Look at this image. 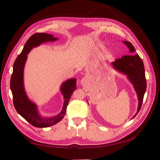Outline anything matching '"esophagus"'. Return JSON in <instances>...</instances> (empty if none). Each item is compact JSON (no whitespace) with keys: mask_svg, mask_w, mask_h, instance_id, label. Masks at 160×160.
<instances>
[{"mask_svg":"<svg viewBox=\"0 0 160 160\" xmlns=\"http://www.w3.org/2000/svg\"><path fill=\"white\" fill-rule=\"evenodd\" d=\"M87 82V79L86 78H83V79L81 80V83H82V85H84V84H85Z\"/></svg>","mask_w":160,"mask_h":160,"instance_id":"34e87169","label":"esophagus"}]
</instances>
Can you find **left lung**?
<instances>
[{
	"label": "left lung",
	"instance_id": "left-lung-1",
	"mask_svg": "<svg viewBox=\"0 0 160 160\" xmlns=\"http://www.w3.org/2000/svg\"><path fill=\"white\" fill-rule=\"evenodd\" d=\"M123 42L129 48L130 53H132L134 52L135 48L131 42L127 41H123ZM112 66L114 69L127 75L129 80L133 85L135 90L137 92L139 103L138 112L133 116L134 118L141 108L143 97L147 88L144 64L138 54H132V55L123 56L121 58L116 59L114 62H112Z\"/></svg>",
	"mask_w": 160,
	"mask_h": 160
}]
</instances>
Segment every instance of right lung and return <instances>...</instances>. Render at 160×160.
I'll return each instance as SVG.
<instances>
[{
    "mask_svg": "<svg viewBox=\"0 0 160 160\" xmlns=\"http://www.w3.org/2000/svg\"><path fill=\"white\" fill-rule=\"evenodd\" d=\"M58 38L47 33H35L29 38L22 51L13 65V71L10 78L13 104L16 111L27 121L37 128H47L61 121L66 114V108L72 94L76 90V79L72 78L62 84L61 92L64 97L63 107L61 112L51 118H43L38 112L36 104L31 102L27 96L23 83V72L28 54L34 47L47 42H55Z\"/></svg>",
    "mask_w": 160,
    "mask_h": 160,
    "instance_id": "1",
    "label": "right lung"
}]
</instances>
